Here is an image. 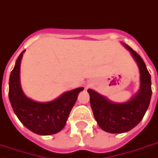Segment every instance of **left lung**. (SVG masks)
<instances>
[{
    "label": "left lung",
    "instance_id": "1",
    "mask_svg": "<svg viewBox=\"0 0 158 158\" xmlns=\"http://www.w3.org/2000/svg\"><path fill=\"white\" fill-rule=\"evenodd\" d=\"M138 64L141 88L131 100L126 103H113L95 91L89 89L90 106L94 119L103 131L110 133L129 131L137 126L148 110L152 97L151 75L143 59L137 52L124 44Z\"/></svg>",
    "mask_w": 158,
    "mask_h": 158
}]
</instances>
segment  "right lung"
Wrapping results in <instances>:
<instances>
[{
  "label": "right lung",
  "instance_id": "1",
  "mask_svg": "<svg viewBox=\"0 0 158 158\" xmlns=\"http://www.w3.org/2000/svg\"><path fill=\"white\" fill-rule=\"evenodd\" d=\"M23 52L18 56L10 72L8 93L10 105L20 121L31 131L43 135L55 134L64 127L78 94L84 88L66 92L50 102L31 100L24 94L20 85V64Z\"/></svg>",
  "mask_w": 158,
  "mask_h": 158
}]
</instances>
